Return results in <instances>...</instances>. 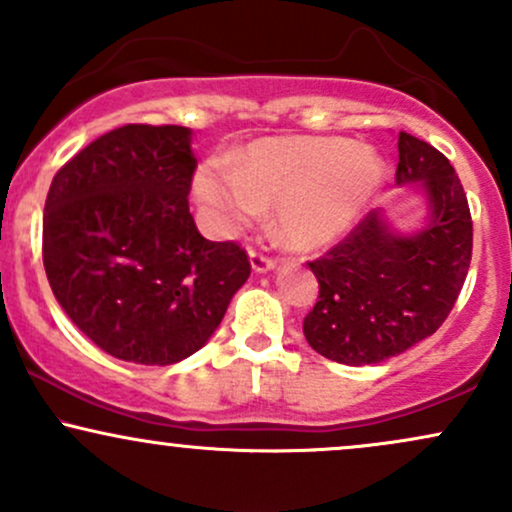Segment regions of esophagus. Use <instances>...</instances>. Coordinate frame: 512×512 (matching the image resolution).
I'll return each instance as SVG.
<instances>
[{"instance_id":"obj_1","label":"esophagus","mask_w":512,"mask_h":512,"mask_svg":"<svg viewBox=\"0 0 512 512\" xmlns=\"http://www.w3.org/2000/svg\"><path fill=\"white\" fill-rule=\"evenodd\" d=\"M250 264H252V272H257V274H267V272H272V269L276 267V262L272 260V257H267L264 255L262 250H257V248H250Z\"/></svg>"}]
</instances>
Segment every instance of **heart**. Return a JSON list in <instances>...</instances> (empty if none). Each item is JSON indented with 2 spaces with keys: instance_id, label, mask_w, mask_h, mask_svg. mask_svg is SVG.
<instances>
[{
  "instance_id": "heart-1",
  "label": "heart",
  "mask_w": 512,
  "mask_h": 512,
  "mask_svg": "<svg viewBox=\"0 0 512 512\" xmlns=\"http://www.w3.org/2000/svg\"><path fill=\"white\" fill-rule=\"evenodd\" d=\"M383 158L342 137H276L252 144L233 170L204 163L195 197L221 233L243 231L274 209V233L291 250L337 243L378 195Z\"/></svg>"
}]
</instances>
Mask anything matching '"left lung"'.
Returning <instances> with one entry per match:
<instances>
[{"label": "left lung", "mask_w": 512, "mask_h": 512, "mask_svg": "<svg viewBox=\"0 0 512 512\" xmlns=\"http://www.w3.org/2000/svg\"><path fill=\"white\" fill-rule=\"evenodd\" d=\"M397 185H419L426 221L414 233L370 211L342 243L308 262L320 284L303 334L317 354L370 366L431 337L450 315L472 260V216L455 168L399 132Z\"/></svg>", "instance_id": "8db88e82"}]
</instances>
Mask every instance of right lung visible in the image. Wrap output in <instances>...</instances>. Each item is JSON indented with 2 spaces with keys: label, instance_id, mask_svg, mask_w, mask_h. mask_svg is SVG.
I'll return each mask as SVG.
<instances>
[{
  "label": "right lung",
  "instance_id": "obj_1",
  "mask_svg": "<svg viewBox=\"0 0 512 512\" xmlns=\"http://www.w3.org/2000/svg\"><path fill=\"white\" fill-rule=\"evenodd\" d=\"M192 129L125 125L52 178L45 274L69 320L120 361L170 366L221 325L250 262L211 243L190 214Z\"/></svg>",
  "mask_w": 512,
  "mask_h": 512
}]
</instances>
